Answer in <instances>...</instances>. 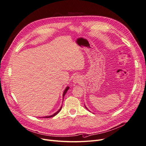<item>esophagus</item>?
<instances>
[{"mask_svg":"<svg viewBox=\"0 0 146 146\" xmlns=\"http://www.w3.org/2000/svg\"><path fill=\"white\" fill-rule=\"evenodd\" d=\"M80 80H81L80 76H74V78H73V82L74 83H79L80 82Z\"/></svg>","mask_w":146,"mask_h":146,"instance_id":"obj_1","label":"esophagus"}]
</instances>
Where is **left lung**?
<instances>
[{
    "label": "left lung",
    "instance_id": "obj_1",
    "mask_svg": "<svg viewBox=\"0 0 146 146\" xmlns=\"http://www.w3.org/2000/svg\"><path fill=\"white\" fill-rule=\"evenodd\" d=\"M85 108H86V109H87V110H88V108H86V106H85Z\"/></svg>",
    "mask_w": 146,
    "mask_h": 146
}]
</instances>
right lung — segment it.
I'll list each match as a JSON object with an SVG mask.
<instances>
[{
  "instance_id": "obj_1",
  "label": "right lung",
  "mask_w": 146,
  "mask_h": 146,
  "mask_svg": "<svg viewBox=\"0 0 146 146\" xmlns=\"http://www.w3.org/2000/svg\"><path fill=\"white\" fill-rule=\"evenodd\" d=\"M68 89H69V87H67L66 88V89L64 90V92H63V99H64V96H65V95H66V94L67 93V90H68ZM61 108H62V106H61V108H60V110H58V111H57V112H56V113H54V114H52V115H50V116H47V117H43V118H51V117H54L55 115H56L60 111V110H61Z\"/></svg>"
}]
</instances>
